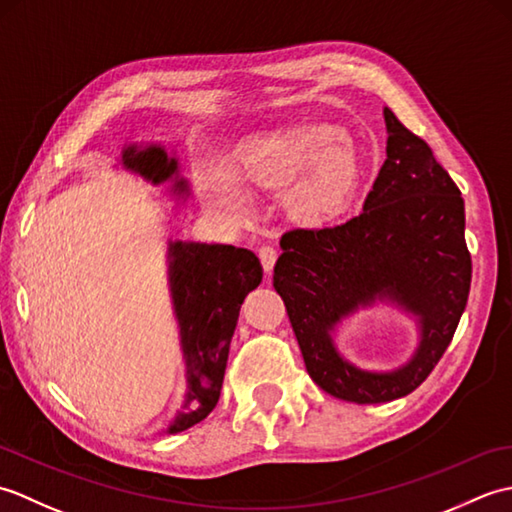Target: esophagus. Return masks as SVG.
Here are the masks:
<instances>
[{"label": "esophagus", "mask_w": 512, "mask_h": 512, "mask_svg": "<svg viewBox=\"0 0 512 512\" xmlns=\"http://www.w3.org/2000/svg\"><path fill=\"white\" fill-rule=\"evenodd\" d=\"M259 262H262V266H264V270H266V275L270 273V270L275 268V262H277V257H279V253H277V248L275 246H262L259 248Z\"/></svg>", "instance_id": "obj_1"}]
</instances>
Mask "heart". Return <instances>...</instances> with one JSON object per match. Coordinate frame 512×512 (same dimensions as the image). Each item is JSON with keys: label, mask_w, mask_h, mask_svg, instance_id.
Here are the masks:
<instances>
[{"label": "heart", "mask_w": 512, "mask_h": 512, "mask_svg": "<svg viewBox=\"0 0 512 512\" xmlns=\"http://www.w3.org/2000/svg\"><path fill=\"white\" fill-rule=\"evenodd\" d=\"M237 173L250 187L284 191L292 220L321 226L339 217L358 182V160L339 127L310 125L273 134L244 145ZM233 171L215 167L200 178V191L213 206L242 213L248 193Z\"/></svg>", "instance_id": "obj_1"}]
</instances>
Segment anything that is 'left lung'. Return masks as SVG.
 I'll return each mask as SVG.
<instances>
[{"mask_svg": "<svg viewBox=\"0 0 512 512\" xmlns=\"http://www.w3.org/2000/svg\"><path fill=\"white\" fill-rule=\"evenodd\" d=\"M385 125L387 160L363 211L343 224L281 235L273 275L310 378L358 405L396 400L424 383L447 352L471 290L458 184L389 107ZM376 298L394 300L421 325L417 354L387 375L350 366L331 343L335 325Z\"/></svg>", "mask_w": 512, "mask_h": 512, "instance_id": "1", "label": "left lung"}]
</instances>
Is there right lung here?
I'll return each mask as SVG.
<instances>
[{"label":"right lung","instance_id":"add662e5","mask_svg":"<svg viewBox=\"0 0 512 512\" xmlns=\"http://www.w3.org/2000/svg\"><path fill=\"white\" fill-rule=\"evenodd\" d=\"M123 167L154 184L178 176V160L169 158L160 145L145 149L129 145L123 151ZM173 193H189L187 182L176 178ZM262 275V264L248 248L169 244V284L187 363V396L167 433L189 429L215 409L239 308L248 292L259 286Z\"/></svg>","mask_w":512,"mask_h":512}]
</instances>
